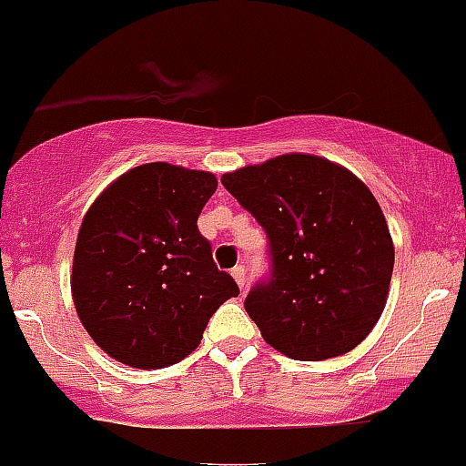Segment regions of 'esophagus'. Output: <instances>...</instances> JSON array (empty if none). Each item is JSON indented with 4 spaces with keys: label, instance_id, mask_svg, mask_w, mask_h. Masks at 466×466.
Segmentation results:
<instances>
[{
    "label": "esophagus",
    "instance_id": "34e87169",
    "mask_svg": "<svg viewBox=\"0 0 466 466\" xmlns=\"http://www.w3.org/2000/svg\"><path fill=\"white\" fill-rule=\"evenodd\" d=\"M230 277L236 279L238 288H240V290L245 292V288H247V281H245L247 272H245V268H242V265H238V268H233V269H230Z\"/></svg>",
    "mask_w": 466,
    "mask_h": 466
}]
</instances>
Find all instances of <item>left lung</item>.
Listing matches in <instances>:
<instances>
[{
    "label": "left lung",
    "instance_id": "1",
    "mask_svg": "<svg viewBox=\"0 0 466 466\" xmlns=\"http://www.w3.org/2000/svg\"><path fill=\"white\" fill-rule=\"evenodd\" d=\"M268 233L272 277L245 309L265 343L299 361L357 348L378 325L393 272L387 219L352 171L288 153L221 176Z\"/></svg>",
    "mask_w": 466,
    "mask_h": 466
}]
</instances>
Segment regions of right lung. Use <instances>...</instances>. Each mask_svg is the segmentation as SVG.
Listing matches in <instances>:
<instances>
[{"label": "right lung", "mask_w": 466, "mask_h": 466, "mask_svg": "<svg viewBox=\"0 0 466 466\" xmlns=\"http://www.w3.org/2000/svg\"><path fill=\"white\" fill-rule=\"evenodd\" d=\"M215 174L150 162L118 176L84 215L73 256L75 311L96 345L132 369H167L198 348L238 297L197 219Z\"/></svg>", "instance_id": "right-lung-1"}]
</instances>
